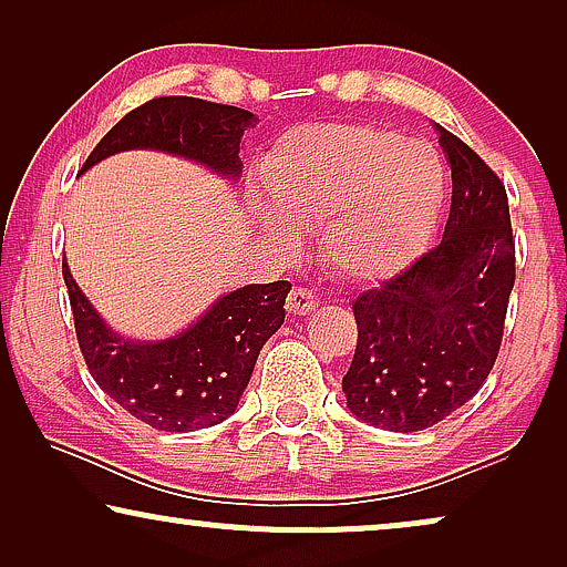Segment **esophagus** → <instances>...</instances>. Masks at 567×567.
<instances>
[{"mask_svg":"<svg viewBox=\"0 0 567 567\" xmlns=\"http://www.w3.org/2000/svg\"><path fill=\"white\" fill-rule=\"evenodd\" d=\"M317 307V297L312 289H305V286H293L289 299H286V309L291 315H309Z\"/></svg>","mask_w":567,"mask_h":567,"instance_id":"34e87169","label":"esophagus"}]
</instances>
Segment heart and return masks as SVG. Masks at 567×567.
I'll return each mask as SVG.
<instances>
[{"label":"heart","instance_id":"obj_1","mask_svg":"<svg viewBox=\"0 0 567 567\" xmlns=\"http://www.w3.org/2000/svg\"><path fill=\"white\" fill-rule=\"evenodd\" d=\"M260 183L274 208H258L268 235L293 243L322 224L332 270L382 281L408 266L436 229L446 193L439 152L377 126L299 128L268 154Z\"/></svg>","mask_w":567,"mask_h":567}]
</instances>
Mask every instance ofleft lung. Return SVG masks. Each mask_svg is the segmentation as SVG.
Masks as SVG:
<instances>
[{
	"instance_id": "8db88e82",
	"label": "left lung",
	"mask_w": 567,
	"mask_h": 567,
	"mask_svg": "<svg viewBox=\"0 0 567 567\" xmlns=\"http://www.w3.org/2000/svg\"><path fill=\"white\" fill-rule=\"evenodd\" d=\"M452 208L436 247L355 297L359 340L343 377L348 408L377 429H431L475 398L498 359L516 243L501 177L452 131Z\"/></svg>"
}]
</instances>
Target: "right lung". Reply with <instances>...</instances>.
I'll return each instance as SVG.
<instances>
[{"label":"right lung","mask_w":567,"mask_h":567,"mask_svg":"<svg viewBox=\"0 0 567 567\" xmlns=\"http://www.w3.org/2000/svg\"><path fill=\"white\" fill-rule=\"evenodd\" d=\"M255 123L250 111L198 97H154L123 115L82 165L126 150H159L239 177V142ZM61 274L74 315L76 343L92 379L107 398L157 431L188 433L235 413L266 340L284 324L289 281L250 284L214 301L181 336L138 343L100 320L69 274Z\"/></svg>","instance_id":"right-lung-1"}]
</instances>
